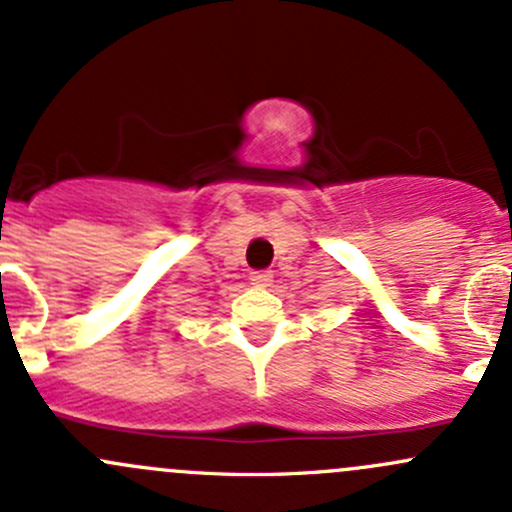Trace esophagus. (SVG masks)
<instances>
[{
  "label": "esophagus",
  "instance_id": "obj_1",
  "mask_svg": "<svg viewBox=\"0 0 512 512\" xmlns=\"http://www.w3.org/2000/svg\"><path fill=\"white\" fill-rule=\"evenodd\" d=\"M250 280H252V285H257V287H270L272 272L270 270H255V272H250Z\"/></svg>",
  "mask_w": 512,
  "mask_h": 512
}]
</instances>
